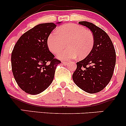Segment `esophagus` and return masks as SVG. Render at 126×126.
I'll return each instance as SVG.
<instances>
[{
  "label": "esophagus",
  "mask_w": 126,
  "mask_h": 126,
  "mask_svg": "<svg viewBox=\"0 0 126 126\" xmlns=\"http://www.w3.org/2000/svg\"><path fill=\"white\" fill-rule=\"evenodd\" d=\"M62 63H63V65H64V66H66V65L68 64V62H62Z\"/></svg>",
  "instance_id": "obj_1"
}]
</instances>
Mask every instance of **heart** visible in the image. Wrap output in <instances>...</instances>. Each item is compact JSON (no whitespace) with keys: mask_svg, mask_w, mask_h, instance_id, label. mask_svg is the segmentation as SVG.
I'll return each mask as SVG.
<instances>
[{"mask_svg":"<svg viewBox=\"0 0 126 126\" xmlns=\"http://www.w3.org/2000/svg\"><path fill=\"white\" fill-rule=\"evenodd\" d=\"M68 49L60 51L57 57L62 60L76 58L83 59L89 54L94 45L92 34L82 26L68 24L59 27L57 31L50 34L47 45L53 53H57L64 48L67 43Z\"/></svg>","mask_w":126,"mask_h":126,"instance_id":"b5f03b06","label":"heart"}]
</instances>
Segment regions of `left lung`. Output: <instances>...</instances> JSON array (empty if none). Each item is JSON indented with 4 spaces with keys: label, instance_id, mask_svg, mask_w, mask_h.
<instances>
[{
    "label": "left lung",
    "instance_id": "obj_1",
    "mask_svg": "<svg viewBox=\"0 0 126 126\" xmlns=\"http://www.w3.org/2000/svg\"><path fill=\"white\" fill-rule=\"evenodd\" d=\"M79 24L91 30L94 45L89 54L76 63L77 68L72 78L83 91L97 93L108 84L112 78L116 61L115 49L109 36L102 29L87 21Z\"/></svg>",
    "mask_w": 126,
    "mask_h": 126
}]
</instances>
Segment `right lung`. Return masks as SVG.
I'll return each mask as SVG.
<instances>
[{"label":"right lung","instance_id":"1","mask_svg":"<svg viewBox=\"0 0 126 126\" xmlns=\"http://www.w3.org/2000/svg\"><path fill=\"white\" fill-rule=\"evenodd\" d=\"M56 27L54 23L38 24L24 33L14 46L11 55L13 75L26 93L39 94L53 82L60 61L49 51L47 39Z\"/></svg>","mask_w":126,"mask_h":126}]
</instances>
